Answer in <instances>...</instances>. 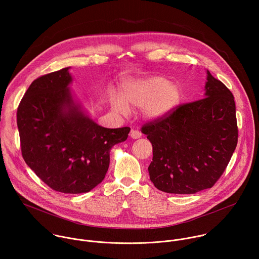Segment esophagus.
<instances>
[{
    "label": "esophagus",
    "instance_id": "obj_1",
    "mask_svg": "<svg viewBox=\"0 0 259 259\" xmlns=\"http://www.w3.org/2000/svg\"><path fill=\"white\" fill-rule=\"evenodd\" d=\"M130 136H131V138H133V139H137V138L141 137V132L138 131V130H131Z\"/></svg>",
    "mask_w": 259,
    "mask_h": 259
}]
</instances>
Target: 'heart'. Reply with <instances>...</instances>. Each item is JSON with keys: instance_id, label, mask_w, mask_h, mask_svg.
Masks as SVG:
<instances>
[{"instance_id": "obj_1", "label": "heart", "mask_w": 259, "mask_h": 259, "mask_svg": "<svg viewBox=\"0 0 259 259\" xmlns=\"http://www.w3.org/2000/svg\"><path fill=\"white\" fill-rule=\"evenodd\" d=\"M123 99L112 98V106L116 112L127 115L129 107H141L146 119L163 118L176 108L181 99V91L175 83L167 78L155 76L126 83L122 88Z\"/></svg>"}]
</instances>
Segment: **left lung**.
I'll return each mask as SVG.
<instances>
[{
	"instance_id": "left-lung-1",
	"label": "left lung",
	"mask_w": 259,
	"mask_h": 259,
	"mask_svg": "<svg viewBox=\"0 0 259 259\" xmlns=\"http://www.w3.org/2000/svg\"><path fill=\"white\" fill-rule=\"evenodd\" d=\"M141 132L153 145L149 173L158 190L189 195L210 189L238 143L234 95L207 70L204 98L145 123Z\"/></svg>"
}]
</instances>
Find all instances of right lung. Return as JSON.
<instances>
[{
  "label": "right lung",
  "instance_id": "add662e5",
  "mask_svg": "<svg viewBox=\"0 0 259 259\" xmlns=\"http://www.w3.org/2000/svg\"><path fill=\"white\" fill-rule=\"evenodd\" d=\"M69 67L35 79L17 108L22 157L49 188L64 194L90 192L105 177L112 147L129 127L97 125L72 98Z\"/></svg>",
  "mask_w": 259,
  "mask_h": 259
}]
</instances>
